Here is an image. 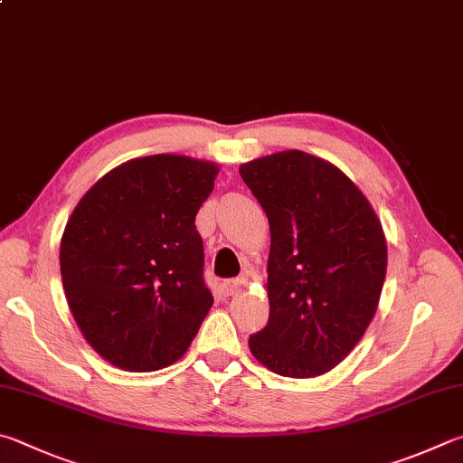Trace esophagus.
Masks as SVG:
<instances>
[{"label":"esophagus","mask_w":463,"mask_h":463,"mask_svg":"<svg viewBox=\"0 0 463 463\" xmlns=\"http://www.w3.org/2000/svg\"><path fill=\"white\" fill-rule=\"evenodd\" d=\"M222 293L224 296H237L241 293V281L239 279H229L222 283Z\"/></svg>","instance_id":"34e87169"}]
</instances>
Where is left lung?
Returning <instances> with one entry per match:
<instances>
[{"label": "left lung", "instance_id": "obj_1", "mask_svg": "<svg viewBox=\"0 0 463 463\" xmlns=\"http://www.w3.org/2000/svg\"><path fill=\"white\" fill-rule=\"evenodd\" d=\"M271 231L269 322L249 338L275 374L314 378L346 358L376 314L386 275L383 224L340 167L299 149L239 167Z\"/></svg>", "mask_w": 463, "mask_h": 463}]
</instances>
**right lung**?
<instances>
[{"label":"right lung","instance_id":"1","mask_svg":"<svg viewBox=\"0 0 463 463\" xmlns=\"http://www.w3.org/2000/svg\"><path fill=\"white\" fill-rule=\"evenodd\" d=\"M216 175L206 159L136 157L72 210L61 241L64 296L90 348L113 366H170L213 307L194 218Z\"/></svg>","mask_w":463,"mask_h":463}]
</instances>
